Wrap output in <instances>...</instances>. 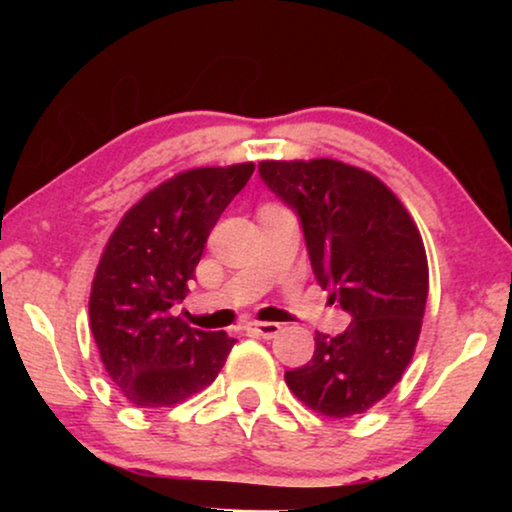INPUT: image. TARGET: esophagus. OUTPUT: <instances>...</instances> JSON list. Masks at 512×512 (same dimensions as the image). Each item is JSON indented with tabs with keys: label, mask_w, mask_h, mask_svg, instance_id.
I'll return each instance as SVG.
<instances>
[{
	"label": "esophagus",
	"mask_w": 512,
	"mask_h": 512,
	"mask_svg": "<svg viewBox=\"0 0 512 512\" xmlns=\"http://www.w3.org/2000/svg\"><path fill=\"white\" fill-rule=\"evenodd\" d=\"M249 331L261 335V338H275V335L282 331V326L272 324V321H249Z\"/></svg>",
	"instance_id": "obj_1"
}]
</instances>
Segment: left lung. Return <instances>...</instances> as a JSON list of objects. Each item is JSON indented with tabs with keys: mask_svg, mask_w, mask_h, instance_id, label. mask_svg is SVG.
<instances>
[{
	"mask_svg": "<svg viewBox=\"0 0 512 512\" xmlns=\"http://www.w3.org/2000/svg\"><path fill=\"white\" fill-rule=\"evenodd\" d=\"M265 186L296 209L319 286L352 321L314 335V354L284 380L307 408L333 419L382 401L415 354L429 296L422 235L387 184L333 158L263 160Z\"/></svg>",
	"mask_w": 512,
	"mask_h": 512,
	"instance_id": "1",
	"label": "left lung"
}]
</instances>
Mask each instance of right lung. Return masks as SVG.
<instances>
[{
	"label": "right lung",
	"instance_id": "obj_1",
	"mask_svg": "<svg viewBox=\"0 0 512 512\" xmlns=\"http://www.w3.org/2000/svg\"><path fill=\"white\" fill-rule=\"evenodd\" d=\"M254 163L195 167L151 188L118 221L90 286L104 370L139 408H172L209 387L235 340L174 317L207 237Z\"/></svg>",
	"mask_w": 512,
	"mask_h": 512
}]
</instances>
